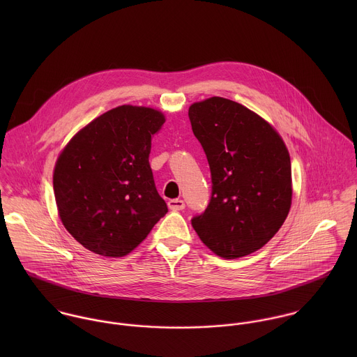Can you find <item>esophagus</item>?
<instances>
[{"instance_id":"esophagus-1","label":"esophagus","mask_w":357,"mask_h":357,"mask_svg":"<svg viewBox=\"0 0 357 357\" xmlns=\"http://www.w3.org/2000/svg\"><path fill=\"white\" fill-rule=\"evenodd\" d=\"M167 206H169V208L173 210V211H180V210H183V208L185 207V204H184V201H181V199H170V201L167 202Z\"/></svg>"}]
</instances>
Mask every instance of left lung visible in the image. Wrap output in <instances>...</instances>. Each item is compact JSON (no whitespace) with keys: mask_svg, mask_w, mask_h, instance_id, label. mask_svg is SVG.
Segmentation results:
<instances>
[{"mask_svg":"<svg viewBox=\"0 0 357 357\" xmlns=\"http://www.w3.org/2000/svg\"><path fill=\"white\" fill-rule=\"evenodd\" d=\"M204 149L211 197L194 229L217 255H252L279 231L291 206L290 155L276 130L239 102L210 98L188 109Z\"/></svg>","mask_w":357,"mask_h":357,"instance_id":"1","label":"left lung"}]
</instances>
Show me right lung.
Here are the masks:
<instances>
[{
    "mask_svg": "<svg viewBox=\"0 0 357 357\" xmlns=\"http://www.w3.org/2000/svg\"><path fill=\"white\" fill-rule=\"evenodd\" d=\"M163 122L153 108L121 105L86 125L60 153L53 173L59 215L88 250L126 255L167 213L149 160L151 136Z\"/></svg>",
    "mask_w": 357,
    "mask_h": 357,
    "instance_id": "add662e5",
    "label": "right lung"
}]
</instances>
